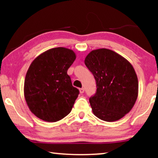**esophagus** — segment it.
Returning a JSON list of instances; mask_svg holds the SVG:
<instances>
[{"mask_svg":"<svg viewBox=\"0 0 158 158\" xmlns=\"http://www.w3.org/2000/svg\"><path fill=\"white\" fill-rule=\"evenodd\" d=\"M79 92H80V93H84V88H81V89H79Z\"/></svg>","mask_w":158,"mask_h":158,"instance_id":"1","label":"esophagus"}]
</instances>
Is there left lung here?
<instances>
[{
  "label": "left lung",
  "mask_w": 158,
  "mask_h": 158,
  "mask_svg": "<svg viewBox=\"0 0 158 158\" xmlns=\"http://www.w3.org/2000/svg\"><path fill=\"white\" fill-rule=\"evenodd\" d=\"M84 63L97 84L96 93L89 99L93 114L107 122L122 118L132 109L138 97V79L132 64L105 48L91 51Z\"/></svg>",
  "instance_id": "8db88e82"
}]
</instances>
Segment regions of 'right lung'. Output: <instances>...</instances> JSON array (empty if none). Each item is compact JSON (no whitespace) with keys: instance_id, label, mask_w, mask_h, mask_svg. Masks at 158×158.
Here are the masks:
<instances>
[{"instance_id":"add662e5","label":"right lung","mask_w":158,"mask_h":158,"mask_svg":"<svg viewBox=\"0 0 158 158\" xmlns=\"http://www.w3.org/2000/svg\"><path fill=\"white\" fill-rule=\"evenodd\" d=\"M75 59L72 49L56 47L40 54L29 66L24 97L29 109L40 119L56 122L70 113L79 91L67 72Z\"/></svg>"}]
</instances>
